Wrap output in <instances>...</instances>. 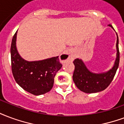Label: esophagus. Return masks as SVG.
Masks as SVG:
<instances>
[{
  "mask_svg": "<svg viewBox=\"0 0 124 124\" xmlns=\"http://www.w3.org/2000/svg\"><path fill=\"white\" fill-rule=\"evenodd\" d=\"M74 50L73 48H68L60 55V60L62 61H66L68 60L74 59Z\"/></svg>",
  "mask_w": 124,
  "mask_h": 124,
  "instance_id": "obj_1",
  "label": "esophagus"
}]
</instances>
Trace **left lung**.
Returning a JSON list of instances; mask_svg holds the SVG:
<instances>
[{
  "label": "left lung",
  "mask_w": 124,
  "mask_h": 124,
  "mask_svg": "<svg viewBox=\"0 0 124 124\" xmlns=\"http://www.w3.org/2000/svg\"><path fill=\"white\" fill-rule=\"evenodd\" d=\"M108 25L112 28H113L112 25L109 24ZM116 49L117 57L114 65L112 69L104 73H93L87 68V67L85 66V64L79 58L74 60V64L75 66V69L73 74V80L76 87L79 90L87 93H93L102 91L108 87L112 81L113 80L120 62V52L118 48V35Z\"/></svg>",
  "instance_id": "8db88e82"
}]
</instances>
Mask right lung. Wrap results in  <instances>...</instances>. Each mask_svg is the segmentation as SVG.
<instances>
[{
    "instance_id": "1",
    "label": "right lung",
    "mask_w": 124,
    "mask_h": 124,
    "mask_svg": "<svg viewBox=\"0 0 124 124\" xmlns=\"http://www.w3.org/2000/svg\"><path fill=\"white\" fill-rule=\"evenodd\" d=\"M17 31L11 44V66L15 81L25 91L34 95H43L53 87L54 79L62 68L58 56L29 62L21 57L18 53L16 41Z\"/></svg>"
}]
</instances>
